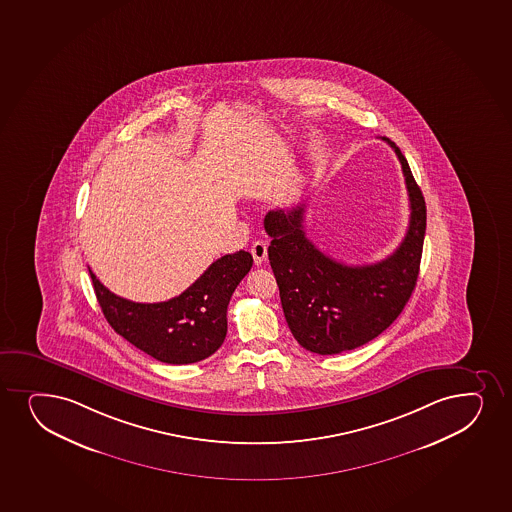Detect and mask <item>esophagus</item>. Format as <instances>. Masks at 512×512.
I'll return each mask as SVG.
<instances>
[{
	"label": "esophagus",
	"mask_w": 512,
	"mask_h": 512,
	"mask_svg": "<svg viewBox=\"0 0 512 512\" xmlns=\"http://www.w3.org/2000/svg\"><path fill=\"white\" fill-rule=\"evenodd\" d=\"M251 254H253L254 263H256V265H263L266 258H268V246H266V242H254L253 247H251Z\"/></svg>",
	"instance_id": "34e87169"
}]
</instances>
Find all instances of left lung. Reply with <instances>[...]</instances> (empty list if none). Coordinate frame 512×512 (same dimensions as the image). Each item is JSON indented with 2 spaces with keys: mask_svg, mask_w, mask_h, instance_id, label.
Returning <instances> with one entry per match:
<instances>
[{
  "mask_svg": "<svg viewBox=\"0 0 512 512\" xmlns=\"http://www.w3.org/2000/svg\"><path fill=\"white\" fill-rule=\"evenodd\" d=\"M382 140L400 159L412 210L405 239L388 258L374 265H343L307 239L306 205L266 213L268 258L283 314L295 340L309 352L335 355L374 340L400 316L417 285L427 208L405 155L394 141Z\"/></svg>",
  "mask_w": 512,
  "mask_h": 512,
  "instance_id": "8db88e82",
  "label": "left lung"
}]
</instances>
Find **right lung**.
Masks as SVG:
<instances>
[{
    "mask_svg": "<svg viewBox=\"0 0 512 512\" xmlns=\"http://www.w3.org/2000/svg\"><path fill=\"white\" fill-rule=\"evenodd\" d=\"M253 266L246 251L217 259L191 287L174 299L140 304L112 294L89 268L100 309L112 329L131 345L164 364H194L222 347L227 307L235 288Z\"/></svg>",
    "mask_w": 512,
    "mask_h": 512,
    "instance_id": "obj_1",
    "label": "right lung"
}]
</instances>
